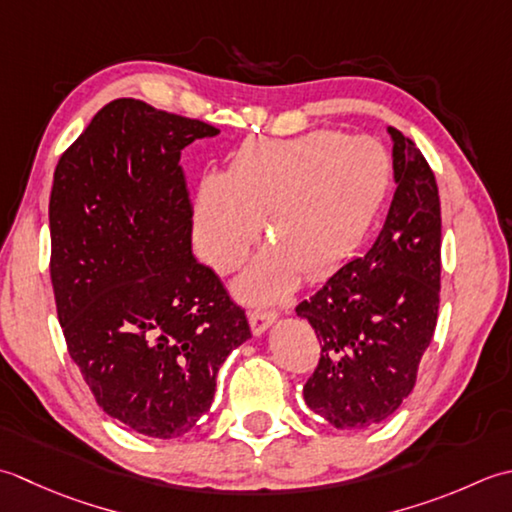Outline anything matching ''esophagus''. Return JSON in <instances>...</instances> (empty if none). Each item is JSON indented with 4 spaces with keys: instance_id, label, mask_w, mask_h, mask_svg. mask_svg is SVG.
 Masks as SVG:
<instances>
[{
    "instance_id": "obj_1",
    "label": "esophagus",
    "mask_w": 512,
    "mask_h": 512,
    "mask_svg": "<svg viewBox=\"0 0 512 512\" xmlns=\"http://www.w3.org/2000/svg\"><path fill=\"white\" fill-rule=\"evenodd\" d=\"M274 311H252L249 314V325H252L254 336H263V333L276 322Z\"/></svg>"
}]
</instances>
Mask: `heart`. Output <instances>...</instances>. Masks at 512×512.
I'll return each instance as SVG.
<instances>
[{
    "instance_id": "b5f03b06",
    "label": "heart",
    "mask_w": 512,
    "mask_h": 512,
    "mask_svg": "<svg viewBox=\"0 0 512 512\" xmlns=\"http://www.w3.org/2000/svg\"><path fill=\"white\" fill-rule=\"evenodd\" d=\"M391 163L373 139L311 130L291 139L245 141L223 176H205L194 198V238L218 271L236 267L271 238L234 283L247 302H276L300 276L325 278L364 241L387 196Z\"/></svg>"
}]
</instances>
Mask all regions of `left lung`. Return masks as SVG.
Segmentation results:
<instances>
[{"instance_id": "left-lung-1", "label": "left lung", "mask_w": 512, "mask_h": 512, "mask_svg": "<svg viewBox=\"0 0 512 512\" xmlns=\"http://www.w3.org/2000/svg\"><path fill=\"white\" fill-rule=\"evenodd\" d=\"M387 132L395 194L378 238L296 307L322 349L302 398L347 431L384 422L409 398L440 305L435 174L411 139L395 128Z\"/></svg>"}]
</instances>
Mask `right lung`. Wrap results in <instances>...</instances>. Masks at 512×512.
I'll return each instance as SVG.
<instances>
[{
    "mask_svg": "<svg viewBox=\"0 0 512 512\" xmlns=\"http://www.w3.org/2000/svg\"><path fill=\"white\" fill-rule=\"evenodd\" d=\"M216 134L117 99L61 154L52 181L50 276L70 358L103 411L159 440L194 429L218 369L252 338L245 311L192 254L181 150Z\"/></svg>",
    "mask_w": 512,
    "mask_h": 512,
    "instance_id": "add662e5",
    "label": "right lung"
}]
</instances>
